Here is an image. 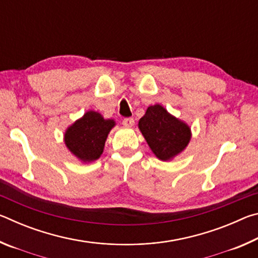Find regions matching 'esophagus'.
Here are the masks:
<instances>
[{
    "instance_id": "34e87169",
    "label": "esophagus",
    "mask_w": 258,
    "mask_h": 258,
    "mask_svg": "<svg viewBox=\"0 0 258 258\" xmlns=\"http://www.w3.org/2000/svg\"><path fill=\"white\" fill-rule=\"evenodd\" d=\"M123 125L125 126V127H132V126L134 125V119L133 118H125L123 120Z\"/></svg>"
}]
</instances>
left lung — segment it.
<instances>
[{
    "label": "left lung",
    "mask_w": 258,
    "mask_h": 258,
    "mask_svg": "<svg viewBox=\"0 0 258 258\" xmlns=\"http://www.w3.org/2000/svg\"><path fill=\"white\" fill-rule=\"evenodd\" d=\"M138 126L151 151L163 161L182 154L192 138L190 126L159 103L148 107Z\"/></svg>",
    "instance_id": "8db88e82"
}]
</instances>
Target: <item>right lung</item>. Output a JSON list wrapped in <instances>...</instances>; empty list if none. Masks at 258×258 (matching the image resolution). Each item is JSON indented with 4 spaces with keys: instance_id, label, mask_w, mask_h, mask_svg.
<instances>
[{
    "instance_id": "1",
    "label": "right lung",
    "mask_w": 258,
    "mask_h": 258,
    "mask_svg": "<svg viewBox=\"0 0 258 258\" xmlns=\"http://www.w3.org/2000/svg\"><path fill=\"white\" fill-rule=\"evenodd\" d=\"M115 126V119L104 118L100 112L89 110L66 128L63 142L81 163H92L102 155L108 134Z\"/></svg>"
}]
</instances>
